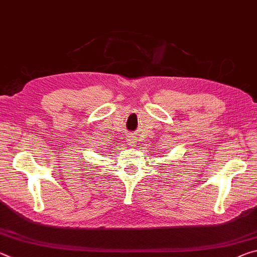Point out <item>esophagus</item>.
Returning <instances> with one entry per match:
<instances>
[{"label": "esophagus", "mask_w": 257, "mask_h": 257, "mask_svg": "<svg viewBox=\"0 0 257 257\" xmlns=\"http://www.w3.org/2000/svg\"><path fill=\"white\" fill-rule=\"evenodd\" d=\"M127 143L130 146H135V144H136V137L134 136V135L127 136Z\"/></svg>", "instance_id": "34e87169"}]
</instances>
